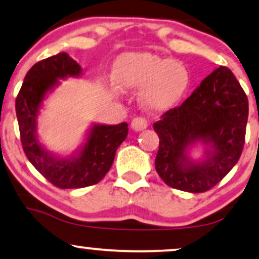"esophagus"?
<instances>
[{
	"label": "esophagus",
	"instance_id": "1",
	"mask_svg": "<svg viewBox=\"0 0 259 259\" xmlns=\"http://www.w3.org/2000/svg\"><path fill=\"white\" fill-rule=\"evenodd\" d=\"M148 125V120L144 117H136L132 121V127L135 132H141V130L146 129Z\"/></svg>",
	"mask_w": 259,
	"mask_h": 259
}]
</instances>
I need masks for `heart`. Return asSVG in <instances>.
Returning <instances> with one entry per match:
<instances>
[{"mask_svg":"<svg viewBox=\"0 0 259 259\" xmlns=\"http://www.w3.org/2000/svg\"><path fill=\"white\" fill-rule=\"evenodd\" d=\"M117 82L124 90L142 89L141 102L152 111H163L177 105L190 85L187 68L178 61L150 53H139L120 62Z\"/></svg>","mask_w":259,"mask_h":259,"instance_id":"obj_1","label":"heart"}]
</instances>
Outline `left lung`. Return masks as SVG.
Listing matches in <instances>:
<instances>
[{
	"label": "left lung",
	"mask_w": 259,
	"mask_h": 259,
	"mask_svg": "<svg viewBox=\"0 0 259 259\" xmlns=\"http://www.w3.org/2000/svg\"><path fill=\"white\" fill-rule=\"evenodd\" d=\"M248 100L227 67L202 80L180 107L169 109L153 124L159 136L154 165L168 186L181 191H208L236 164L245 145ZM200 142L205 156L189 158Z\"/></svg>",
	"instance_id": "1"
}]
</instances>
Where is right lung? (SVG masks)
Instances as JSON below:
<instances>
[{"label":"right lung","instance_id":"obj_1","mask_svg":"<svg viewBox=\"0 0 259 259\" xmlns=\"http://www.w3.org/2000/svg\"><path fill=\"white\" fill-rule=\"evenodd\" d=\"M81 67L65 52L37 62L26 73L16 100L20 141L30 163L59 189H80L103 179L111 169L117 148L127 136V124H92L84 144L73 154L59 157L45 148L37 138V117L47 94L59 80L78 78Z\"/></svg>","mask_w":259,"mask_h":259}]
</instances>
